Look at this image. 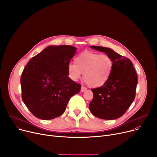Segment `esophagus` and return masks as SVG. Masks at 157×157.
Instances as JSON below:
<instances>
[{
  "mask_svg": "<svg viewBox=\"0 0 157 157\" xmlns=\"http://www.w3.org/2000/svg\"><path fill=\"white\" fill-rule=\"evenodd\" d=\"M86 90H87V88H86V87H85V86H82L81 88V92H84L86 91Z\"/></svg>",
  "mask_w": 157,
  "mask_h": 157,
  "instance_id": "obj_1",
  "label": "esophagus"
}]
</instances>
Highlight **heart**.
Returning a JSON list of instances; mask_svg holds the SVG:
<instances>
[{"label": "heart", "mask_w": 157, "mask_h": 157, "mask_svg": "<svg viewBox=\"0 0 157 157\" xmlns=\"http://www.w3.org/2000/svg\"><path fill=\"white\" fill-rule=\"evenodd\" d=\"M74 63L67 66L69 78L78 81L83 73L85 83L92 88L101 87L109 79L113 70V60L107 54L85 51L74 59Z\"/></svg>", "instance_id": "b5f03b06"}]
</instances>
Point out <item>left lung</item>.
I'll return each instance as SVG.
<instances>
[{"mask_svg":"<svg viewBox=\"0 0 157 157\" xmlns=\"http://www.w3.org/2000/svg\"><path fill=\"white\" fill-rule=\"evenodd\" d=\"M95 50L111 57L114 65L111 76L101 87L92 89L94 94L89 108L95 117L104 120H114L122 117L133 102L137 84V76L132 62L113 49L91 46Z\"/></svg>","mask_w":157,"mask_h":157,"instance_id":"obj_1","label":"left lung"}]
</instances>
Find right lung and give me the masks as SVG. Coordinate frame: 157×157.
Wrapping results in <instances>:
<instances>
[{
	"label": "right lung",
	"mask_w": 157,
	"mask_h": 157,
	"mask_svg": "<svg viewBox=\"0 0 157 157\" xmlns=\"http://www.w3.org/2000/svg\"><path fill=\"white\" fill-rule=\"evenodd\" d=\"M76 52L69 45L50 46L32 57L20 79L21 98L32 114L41 120L62 115L81 85L68 77L67 66Z\"/></svg>",
	"instance_id": "add662e5"
}]
</instances>
